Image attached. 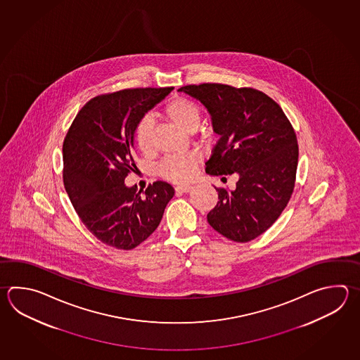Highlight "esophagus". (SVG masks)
<instances>
[{"label":"esophagus","mask_w":360,"mask_h":360,"mask_svg":"<svg viewBox=\"0 0 360 360\" xmlns=\"http://www.w3.org/2000/svg\"><path fill=\"white\" fill-rule=\"evenodd\" d=\"M191 190L192 187L188 184H181V186H176V192H190Z\"/></svg>","instance_id":"obj_1"}]
</instances>
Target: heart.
I'll use <instances>...</instances> for the list:
<instances>
[{
	"label": "heart",
	"mask_w": 360,
	"mask_h": 360,
	"mask_svg": "<svg viewBox=\"0 0 360 360\" xmlns=\"http://www.w3.org/2000/svg\"><path fill=\"white\" fill-rule=\"evenodd\" d=\"M164 112L170 122L182 128L184 132H195L200 124L201 111L198 103L184 96L172 97L165 105ZM153 120L150 117L141 119L136 127V142L143 154L153 151ZM200 162L201 158L196 153L169 155L158 165V174L172 182H187L191 179Z\"/></svg>",
	"instance_id": "heart-1"
}]
</instances>
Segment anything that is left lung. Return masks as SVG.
I'll list each match as a JSON object with an SVG mask.
<instances>
[{"mask_svg":"<svg viewBox=\"0 0 360 360\" xmlns=\"http://www.w3.org/2000/svg\"><path fill=\"white\" fill-rule=\"evenodd\" d=\"M178 91L205 106L219 134L206 173L238 174L233 191L215 187L219 200L207 221L229 240L249 243L278 219L294 191L299 159L294 128L278 103L257 89L202 83Z\"/></svg>","mask_w":360,"mask_h":360,"instance_id":"1","label":"left lung"}]
</instances>
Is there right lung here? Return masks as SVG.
Returning a JSON list of instances; mask_svg holds the SVG:
<instances>
[{
	"mask_svg": "<svg viewBox=\"0 0 360 360\" xmlns=\"http://www.w3.org/2000/svg\"><path fill=\"white\" fill-rule=\"evenodd\" d=\"M173 87L122 89L82 108L63 143L64 187L82 223L101 243L132 250L160 224L174 188L162 181L145 191L127 187L136 168L134 132Z\"/></svg>",
	"mask_w": 360,
	"mask_h": 360,
	"instance_id": "obj_1",
	"label": "right lung"
}]
</instances>
